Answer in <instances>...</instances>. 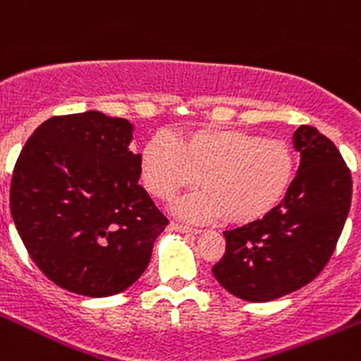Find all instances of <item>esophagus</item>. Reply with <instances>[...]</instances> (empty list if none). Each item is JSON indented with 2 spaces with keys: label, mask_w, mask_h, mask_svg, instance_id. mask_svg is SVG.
I'll use <instances>...</instances> for the list:
<instances>
[{
  "label": "esophagus",
  "mask_w": 361,
  "mask_h": 361,
  "mask_svg": "<svg viewBox=\"0 0 361 361\" xmlns=\"http://www.w3.org/2000/svg\"><path fill=\"white\" fill-rule=\"evenodd\" d=\"M169 230H171V231H178V233H190V235L201 233L200 228L187 226V224H181V222H171V224H169Z\"/></svg>",
  "instance_id": "34e87169"
}]
</instances>
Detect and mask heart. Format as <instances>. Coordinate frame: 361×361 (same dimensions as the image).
I'll return each mask as SVG.
<instances>
[{
    "mask_svg": "<svg viewBox=\"0 0 361 361\" xmlns=\"http://www.w3.org/2000/svg\"><path fill=\"white\" fill-rule=\"evenodd\" d=\"M140 176L160 200L194 187L200 178L204 188L178 203L181 215L247 222L285 197L294 178V154L281 140L235 128L196 130L178 140L158 133L140 154Z\"/></svg>",
    "mask_w": 361,
    "mask_h": 361,
    "instance_id": "1",
    "label": "heart"
}]
</instances>
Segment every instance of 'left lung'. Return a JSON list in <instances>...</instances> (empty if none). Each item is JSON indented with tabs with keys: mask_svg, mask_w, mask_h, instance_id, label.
Here are the masks:
<instances>
[{
	"mask_svg": "<svg viewBox=\"0 0 361 361\" xmlns=\"http://www.w3.org/2000/svg\"><path fill=\"white\" fill-rule=\"evenodd\" d=\"M301 153L285 200L264 219L224 231L226 252L212 267L230 294L252 302L308 285L331 258L351 208V171L317 128L294 131Z\"/></svg>",
	"mask_w": 361,
	"mask_h": 361,
	"instance_id": "8db88e82",
	"label": "left lung"
}]
</instances>
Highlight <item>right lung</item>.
Listing matches in <instances>:
<instances>
[{
  "label": "right lung",
  "instance_id": "add662e5",
  "mask_svg": "<svg viewBox=\"0 0 361 361\" xmlns=\"http://www.w3.org/2000/svg\"><path fill=\"white\" fill-rule=\"evenodd\" d=\"M133 126L90 110L44 121L10 183V212L26 251L55 285L89 298L131 287L169 224L139 185Z\"/></svg>",
  "mask_w": 361,
  "mask_h": 361
}]
</instances>
